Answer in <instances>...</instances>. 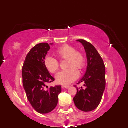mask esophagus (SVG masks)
I'll use <instances>...</instances> for the list:
<instances>
[{"label":"esophagus","mask_w":128,"mask_h":128,"mask_svg":"<svg viewBox=\"0 0 128 128\" xmlns=\"http://www.w3.org/2000/svg\"><path fill=\"white\" fill-rule=\"evenodd\" d=\"M62 88H68L70 87V86H62Z\"/></svg>","instance_id":"esophagus-1"}]
</instances>
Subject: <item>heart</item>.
<instances>
[{
  "instance_id": "1",
  "label": "heart",
  "mask_w": 128,
  "mask_h": 128,
  "mask_svg": "<svg viewBox=\"0 0 128 128\" xmlns=\"http://www.w3.org/2000/svg\"><path fill=\"white\" fill-rule=\"evenodd\" d=\"M55 53L60 60H67L66 66L68 67L56 75V80L60 84H70L78 78L79 73L77 68L82 70L86 67V56L81 51L76 50L74 46L67 44L60 46L56 50ZM44 64L47 70L51 73L56 72L60 67L58 60L49 55L44 58Z\"/></svg>"
}]
</instances>
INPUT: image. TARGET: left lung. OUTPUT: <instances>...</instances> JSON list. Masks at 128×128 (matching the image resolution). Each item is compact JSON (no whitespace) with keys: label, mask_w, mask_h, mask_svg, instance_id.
Here are the masks:
<instances>
[{"label":"left lung","mask_w":128,"mask_h":128,"mask_svg":"<svg viewBox=\"0 0 128 128\" xmlns=\"http://www.w3.org/2000/svg\"><path fill=\"white\" fill-rule=\"evenodd\" d=\"M86 50L88 65L86 73L79 81L84 82L86 88H77L73 98L76 106L80 111L89 112L99 106L106 86L105 66L102 57L93 45L84 40H78Z\"/></svg>","instance_id":"1"}]
</instances>
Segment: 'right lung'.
<instances>
[{
  "label": "right lung",
  "mask_w": 128,
  "mask_h": 128,
  "mask_svg": "<svg viewBox=\"0 0 128 128\" xmlns=\"http://www.w3.org/2000/svg\"><path fill=\"white\" fill-rule=\"evenodd\" d=\"M50 48L47 42L35 46L26 56L22 68L23 85L28 99L34 109L41 114H47L55 109L58 96L61 92V86L49 88L46 86L55 80L44 64Z\"/></svg>",
  "instance_id": "add662e5"
}]
</instances>
